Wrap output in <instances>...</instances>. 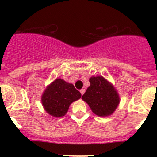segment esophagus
<instances>
[{
  "mask_svg": "<svg viewBox=\"0 0 157 157\" xmlns=\"http://www.w3.org/2000/svg\"><path fill=\"white\" fill-rule=\"evenodd\" d=\"M80 92L82 95H83V93H85V89H82V90H80Z\"/></svg>",
  "mask_w": 157,
  "mask_h": 157,
  "instance_id": "esophagus-1",
  "label": "esophagus"
}]
</instances>
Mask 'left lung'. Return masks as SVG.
Returning <instances> with one entry per match:
<instances>
[{
    "instance_id": "1",
    "label": "left lung",
    "mask_w": 157,
    "mask_h": 157,
    "mask_svg": "<svg viewBox=\"0 0 157 157\" xmlns=\"http://www.w3.org/2000/svg\"><path fill=\"white\" fill-rule=\"evenodd\" d=\"M90 86L82 96L94 114L99 117L112 115L118 107L120 98L113 85L102 76L90 78Z\"/></svg>"
}]
</instances>
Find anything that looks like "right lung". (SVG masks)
I'll list each match as a JSON object with an SVG mask.
<instances>
[{
	"mask_svg": "<svg viewBox=\"0 0 157 157\" xmlns=\"http://www.w3.org/2000/svg\"><path fill=\"white\" fill-rule=\"evenodd\" d=\"M80 97L81 93L74 85L58 78L45 90L42 96V103L47 113L60 118L65 115L70 105Z\"/></svg>",
	"mask_w": 157,
	"mask_h": 157,
	"instance_id": "obj_1",
	"label": "right lung"
}]
</instances>
